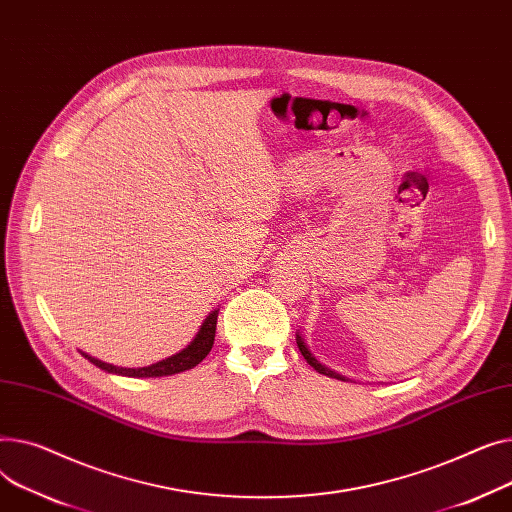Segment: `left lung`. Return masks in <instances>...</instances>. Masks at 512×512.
<instances>
[{
  "label": "left lung",
  "instance_id": "1",
  "mask_svg": "<svg viewBox=\"0 0 512 512\" xmlns=\"http://www.w3.org/2000/svg\"><path fill=\"white\" fill-rule=\"evenodd\" d=\"M297 347H299V351H302V355H304V359L306 362L316 370V372H320V374H324V376H330V378H337V380H345L341 374H337V372H333V370H328V368H324L318 359L310 353V349H308V345L302 341V337L297 335Z\"/></svg>",
  "mask_w": 512,
  "mask_h": 512
}]
</instances>
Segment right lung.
Returning a JSON list of instances; mask_svg holds the SVG:
<instances>
[{
  "instance_id": "obj_1",
  "label": "right lung",
  "mask_w": 512,
  "mask_h": 512,
  "mask_svg": "<svg viewBox=\"0 0 512 512\" xmlns=\"http://www.w3.org/2000/svg\"><path fill=\"white\" fill-rule=\"evenodd\" d=\"M217 316L219 310H215L213 314H208V318L202 322L198 335L194 337V341L184 349L179 351L159 364H153L148 368H117L111 364L101 362L97 357H90L86 353H82L90 364H95L97 368L109 372V374H119V376H132V378H157V376H171V374H179V372H186L192 370L194 366H198L202 359L210 353L215 343V330H217Z\"/></svg>"
}]
</instances>
